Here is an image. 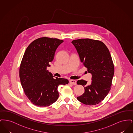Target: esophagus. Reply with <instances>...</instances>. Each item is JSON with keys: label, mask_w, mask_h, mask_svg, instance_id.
<instances>
[{"label": "esophagus", "mask_w": 133, "mask_h": 133, "mask_svg": "<svg viewBox=\"0 0 133 133\" xmlns=\"http://www.w3.org/2000/svg\"><path fill=\"white\" fill-rule=\"evenodd\" d=\"M69 82L71 84L74 85H76V84H77V82H76V81L74 80H70L69 81Z\"/></svg>", "instance_id": "34e87169"}]
</instances>
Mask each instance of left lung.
Here are the masks:
<instances>
[{
  "instance_id": "obj_1",
  "label": "left lung",
  "mask_w": 133,
  "mask_h": 133,
  "mask_svg": "<svg viewBox=\"0 0 133 133\" xmlns=\"http://www.w3.org/2000/svg\"><path fill=\"white\" fill-rule=\"evenodd\" d=\"M72 43L81 62L92 76L89 85L83 80L77 81L78 85H82L85 89L84 94L77 99L85 105L98 104L109 92L114 76V64L109 50L103 42L91 39L74 40Z\"/></svg>"
}]
</instances>
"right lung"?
I'll use <instances>...</instances> for the list:
<instances>
[{
  "instance_id": "1",
  "label": "right lung",
  "mask_w": 133,
  "mask_h": 133,
  "mask_svg": "<svg viewBox=\"0 0 133 133\" xmlns=\"http://www.w3.org/2000/svg\"><path fill=\"white\" fill-rule=\"evenodd\" d=\"M63 42L56 38H38L27 47L22 59L19 69L22 87L28 99L38 107L49 106L56 101L58 87L69 83L66 79L54 78L47 70Z\"/></svg>"
}]
</instances>
